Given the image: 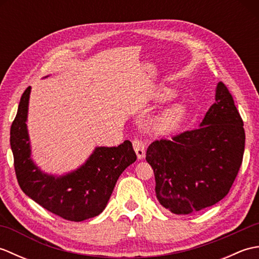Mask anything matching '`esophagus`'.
<instances>
[{"label":"esophagus","instance_id":"esophagus-1","mask_svg":"<svg viewBox=\"0 0 259 259\" xmlns=\"http://www.w3.org/2000/svg\"><path fill=\"white\" fill-rule=\"evenodd\" d=\"M133 146H134V149H135V151L137 153V157H138L139 159L145 158L146 150H145L144 141L136 138V139L133 140Z\"/></svg>","mask_w":259,"mask_h":259}]
</instances>
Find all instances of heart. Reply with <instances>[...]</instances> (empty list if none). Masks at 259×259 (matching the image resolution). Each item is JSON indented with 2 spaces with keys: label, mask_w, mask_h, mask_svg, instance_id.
Returning a JSON list of instances; mask_svg holds the SVG:
<instances>
[{
  "label": "heart",
  "mask_w": 259,
  "mask_h": 259,
  "mask_svg": "<svg viewBox=\"0 0 259 259\" xmlns=\"http://www.w3.org/2000/svg\"><path fill=\"white\" fill-rule=\"evenodd\" d=\"M163 98L170 97V92H164ZM187 110L183 104H176L168 108L166 111H163L156 121V129L159 133H171V131L179 128V125L183 123L186 117Z\"/></svg>",
  "instance_id": "obj_1"
}]
</instances>
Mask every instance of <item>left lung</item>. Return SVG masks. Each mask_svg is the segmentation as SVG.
Returning a JSON list of instances; mask_svg holds the SVG:
<instances>
[{
    "label": "left lung",
    "mask_w": 259,
    "mask_h": 259,
    "mask_svg": "<svg viewBox=\"0 0 259 259\" xmlns=\"http://www.w3.org/2000/svg\"><path fill=\"white\" fill-rule=\"evenodd\" d=\"M245 150L244 122L224 82L200 126L155 140L146 159L155 172L161 205L177 214L210 207L226 196Z\"/></svg>",
    "instance_id": "1"
}]
</instances>
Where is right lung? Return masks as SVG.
Returning <instances> with one entry per match:
<instances>
[{"label": "right lung", "mask_w": 259, "mask_h": 259, "mask_svg": "<svg viewBox=\"0 0 259 259\" xmlns=\"http://www.w3.org/2000/svg\"><path fill=\"white\" fill-rule=\"evenodd\" d=\"M30 90L27 87L21 97L10 131L14 170L21 189L65 221L82 222L98 216L106 208L119 176L136 161L133 144L125 140L118 147H99L83 166L63 177L42 174L30 158L25 123Z\"/></svg>", "instance_id": "right-lung-1"}]
</instances>
